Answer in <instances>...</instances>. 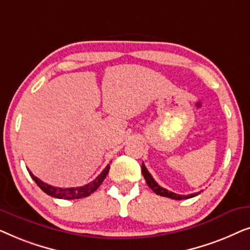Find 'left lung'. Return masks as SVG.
Masks as SVG:
<instances>
[{"label":"left lung","instance_id":"left-lung-1","mask_svg":"<svg viewBox=\"0 0 250 250\" xmlns=\"http://www.w3.org/2000/svg\"><path fill=\"white\" fill-rule=\"evenodd\" d=\"M142 174H143V176H145L146 182L149 186L150 189H151L156 194H159V196H162V197H167V198H170V199H175V200H182V199H189V198L196 197L200 193V192H196V193L188 194V196H182V194H176V193L172 192V191L164 189V188L160 187L159 184L157 183L155 180H153L151 174L148 172V169H146V167L145 166V164L143 163H142Z\"/></svg>","mask_w":250,"mask_h":250}]
</instances>
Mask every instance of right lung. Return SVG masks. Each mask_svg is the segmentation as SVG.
Returning <instances> with one entry per match:
<instances>
[{
    "instance_id": "add662e5",
    "label": "right lung",
    "mask_w": 250,
    "mask_h": 250,
    "mask_svg": "<svg viewBox=\"0 0 250 250\" xmlns=\"http://www.w3.org/2000/svg\"><path fill=\"white\" fill-rule=\"evenodd\" d=\"M109 168H110V165H107V167L102 170L101 174H99V176L94 181H92L88 184H85L83 187H76V188H57L52 187L50 184L44 183L43 181L37 179L36 176H34V174L29 170L30 176L32 179L35 181V183L39 186L41 189H42L46 194H49L51 197L58 198V199H80V198H84L90 196L91 193H93L95 190L98 189L99 187L101 186V183L104 182V180L107 176L109 172Z\"/></svg>"
}]
</instances>
